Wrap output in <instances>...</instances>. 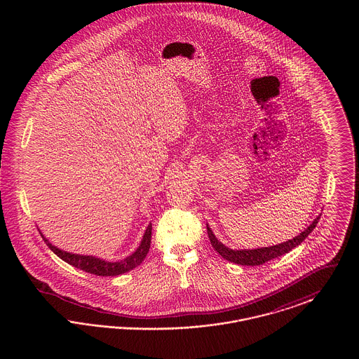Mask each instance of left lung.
<instances>
[{
	"label": "left lung",
	"instance_id": "8db88e82",
	"mask_svg": "<svg viewBox=\"0 0 359 359\" xmlns=\"http://www.w3.org/2000/svg\"><path fill=\"white\" fill-rule=\"evenodd\" d=\"M320 219V215L316 217L313 219V222L308 226L304 231H302L299 236H296L294 238L290 239L287 242L273 245V246H268V248H257V249H230L226 245H223L221 241L214 236L212 230L208 227L207 224V233H208V238L212 245V248L217 250L218 255L238 265H248V266H256V265H262L266 261H271L273 258L283 256L285 253L290 252L292 249H294L296 246H299L304 239L307 238L309 233H312V230L316 227V224Z\"/></svg>",
	"mask_w": 359,
	"mask_h": 359
}]
</instances>
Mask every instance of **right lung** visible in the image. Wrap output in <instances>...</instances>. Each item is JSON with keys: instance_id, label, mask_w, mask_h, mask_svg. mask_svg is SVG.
I'll use <instances>...</instances> for the list:
<instances>
[{"instance_id": "right-lung-1", "label": "right lung", "mask_w": 359, "mask_h": 359, "mask_svg": "<svg viewBox=\"0 0 359 359\" xmlns=\"http://www.w3.org/2000/svg\"><path fill=\"white\" fill-rule=\"evenodd\" d=\"M40 236L43 237L44 242L47 243V246L51 249L52 252L59 258H62L63 261H66L69 265H72L81 271H85L87 273L97 274V276H118V274L126 273V272L135 269L148 255L149 248H151V238H152V223L148 224L136 252H133L130 256L117 261V262H110V261H106V259L98 258V257L74 255V253L65 252V250L53 246L51 242L46 238L41 233H40Z\"/></svg>"}]
</instances>
